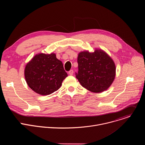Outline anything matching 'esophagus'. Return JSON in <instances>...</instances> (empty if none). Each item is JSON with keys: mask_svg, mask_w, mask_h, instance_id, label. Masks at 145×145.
Instances as JSON below:
<instances>
[{"mask_svg": "<svg viewBox=\"0 0 145 145\" xmlns=\"http://www.w3.org/2000/svg\"><path fill=\"white\" fill-rule=\"evenodd\" d=\"M68 73L70 74V75H72L73 74V70H71L69 71Z\"/></svg>", "mask_w": 145, "mask_h": 145, "instance_id": "obj_1", "label": "esophagus"}]
</instances>
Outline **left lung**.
<instances>
[{"label":"left lung","instance_id":"8db88e82","mask_svg":"<svg viewBox=\"0 0 145 145\" xmlns=\"http://www.w3.org/2000/svg\"><path fill=\"white\" fill-rule=\"evenodd\" d=\"M78 72L76 77L81 85L95 93L107 90L115 77L114 61L104 51L95 50L93 53L82 52L78 55Z\"/></svg>","mask_w":145,"mask_h":145}]
</instances>
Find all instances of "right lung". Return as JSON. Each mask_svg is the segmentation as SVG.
<instances>
[{
    "instance_id": "1",
    "label": "right lung",
    "mask_w": 145,
    "mask_h": 145,
    "mask_svg": "<svg viewBox=\"0 0 145 145\" xmlns=\"http://www.w3.org/2000/svg\"><path fill=\"white\" fill-rule=\"evenodd\" d=\"M67 76L63 63L54 53L35 55L25 69L27 85L41 95H50L57 91Z\"/></svg>"
}]
</instances>
